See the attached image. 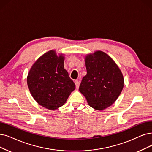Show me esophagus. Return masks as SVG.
<instances>
[{
    "instance_id": "obj_1",
    "label": "esophagus",
    "mask_w": 152,
    "mask_h": 152,
    "mask_svg": "<svg viewBox=\"0 0 152 152\" xmlns=\"http://www.w3.org/2000/svg\"><path fill=\"white\" fill-rule=\"evenodd\" d=\"M75 86L77 88H78L80 86V82L78 81V80H75Z\"/></svg>"
}]
</instances>
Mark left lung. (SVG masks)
<instances>
[{
	"mask_svg": "<svg viewBox=\"0 0 152 152\" xmlns=\"http://www.w3.org/2000/svg\"><path fill=\"white\" fill-rule=\"evenodd\" d=\"M87 75L82 78L79 91L88 105L97 110L112 105L122 92L124 80L117 65L102 51L86 58Z\"/></svg>",
	"mask_w": 152,
	"mask_h": 152,
	"instance_id": "obj_1",
	"label": "left lung"
}]
</instances>
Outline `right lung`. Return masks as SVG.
I'll return each mask as SVG.
<instances>
[{
    "label": "right lung",
    "instance_id": "add662e5",
    "mask_svg": "<svg viewBox=\"0 0 152 152\" xmlns=\"http://www.w3.org/2000/svg\"><path fill=\"white\" fill-rule=\"evenodd\" d=\"M64 57L50 50L32 65L27 77V85L34 99L49 110L64 105L72 91L74 82L64 69Z\"/></svg>",
    "mask_w": 152,
    "mask_h": 152
}]
</instances>
